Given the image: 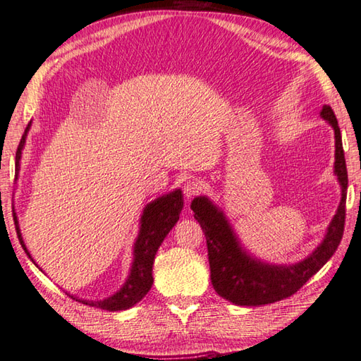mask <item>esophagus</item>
Listing matches in <instances>:
<instances>
[{
  "label": "esophagus",
  "instance_id": "34e87169",
  "mask_svg": "<svg viewBox=\"0 0 361 361\" xmlns=\"http://www.w3.org/2000/svg\"><path fill=\"white\" fill-rule=\"evenodd\" d=\"M202 188H204L202 182L195 180V179L187 180L185 185H183V195H185L187 200H192V198H195V196H198L202 192Z\"/></svg>",
  "mask_w": 361,
  "mask_h": 361
}]
</instances>
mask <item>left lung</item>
<instances>
[{
  "label": "left lung",
  "mask_w": 361,
  "mask_h": 361,
  "mask_svg": "<svg viewBox=\"0 0 361 361\" xmlns=\"http://www.w3.org/2000/svg\"><path fill=\"white\" fill-rule=\"evenodd\" d=\"M321 118L335 132V176L341 185V201L324 240L303 261L295 264H269L251 256L237 239L223 210L207 196L192 201L195 219L201 224L207 242L210 281L220 297L240 307H259L288 298L321 270L335 253L343 239L348 196V168L343 151L341 132L329 105H324Z\"/></svg>",
  "instance_id": "left-lung-1"
}]
</instances>
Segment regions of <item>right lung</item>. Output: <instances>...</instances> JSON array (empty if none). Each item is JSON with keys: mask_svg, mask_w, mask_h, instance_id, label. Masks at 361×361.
<instances>
[{"mask_svg": "<svg viewBox=\"0 0 361 361\" xmlns=\"http://www.w3.org/2000/svg\"><path fill=\"white\" fill-rule=\"evenodd\" d=\"M31 128V122L25 128V133L16 154V179H18L20 171V159H22V151L25 147L26 137ZM183 207V195L180 188L169 192L163 196H159L157 200H154L147 204L142 210L141 220H140V233L137 240L133 243V262L130 267V274H128L126 283L122 284V288L114 292L113 295L104 298V300H85V298H78L75 295L67 294L72 297L73 300H78L90 307H96L100 310L106 311H122L132 308L133 305H137L142 297H145L149 289L152 288L154 276H152V265L157 250L160 248L161 242L165 240L169 231L174 228V224L178 223L180 210ZM13 220H16L17 235L20 245H22L25 253L28 255L30 259L34 262V259L30 255L28 248L23 242L22 233H20L17 215L13 214ZM34 265H37L34 262ZM39 267V265H37Z\"/></svg>", "mask_w": 361, "mask_h": 361, "instance_id": "1", "label": "right lung"}]
</instances>
